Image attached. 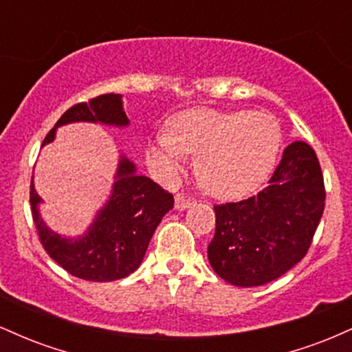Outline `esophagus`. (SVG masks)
<instances>
[{"label":"esophagus","mask_w":352,"mask_h":352,"mask_svg":"<svg viewBox=\"0 0 352 352\" xmlns=\"http://www.w3.org/2000/svg\"><path fill=\"white\" fill-rule=\"evenodd\" d=\"M193 205V200L192 199H185L184 195H177L175 197V210H179V212H182V210H187Z\"/></svg>","instance_id":"obj_1"}]
</instances>
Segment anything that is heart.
<instances>
[{"instance_id": "1", "label": "heart", "mask_w": 352, "mask_h": 352, "mask_svg": "<svg viewBox=\"0 0 352 352\" xmlns=\"http://www.w3.org/2000/svg\"><path fill=\"white\" fill-rule=\"evenodd\" d=\"M168 132L147 145L148 167L162 180H173L197 153V173L218 199L236 200L268 179L281 148V129L266 112L187 109L168 122Z\"/></svg>"}]
</instances>
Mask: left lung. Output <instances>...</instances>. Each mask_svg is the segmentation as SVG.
<instances>
[{
    "instance_id": "8db88e82",
    "label": "left lung",
    "mask_w": 352,
    "mask_h": 352,
    "mask_svg": "<svg viewBox=\"0 0 352 352\" xmlns=\"http://www.w3.org/2000/svg\"><path fill=\"white\" fill-rule=\"evenodd\" d=\"M324 199L316 153L294 140L283 152L268 187L238 204L215 207V236L208 245L213 272L241 288L280 278L305 258Z\"/></svg>"
}]
</instances>
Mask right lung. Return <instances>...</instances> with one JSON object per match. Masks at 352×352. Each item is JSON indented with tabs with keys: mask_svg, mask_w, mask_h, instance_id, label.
Wrapping results in <instances>:
<instances>
[{
	"mask_svg": "<svg viewBox=\"0 0 352 352\" xmlns=\"http://www.w3.org/2000/svg\"><path fill=\"white\" fill-rule=\"evenodd\" d=\"M76 122L127 127L122 96L104 94L89 104H76L67 109L46 135L43 147L56 139L59 127ZM30 201L46 253L72 276L96 283L116 281L134 273L142 263L155 228L165 213L173 208L170 193L148 177L139 175L135 164L124 153L119 155L111 195L82 235L64 236L47 227L39 212L44 200L36 192L33 180Z\"/></svg>",
	"mask_w": 352,
	"mask_h": 352,
	"instance_id": "right-lung-1",
	"label": "right lung"
}]
</instances>
